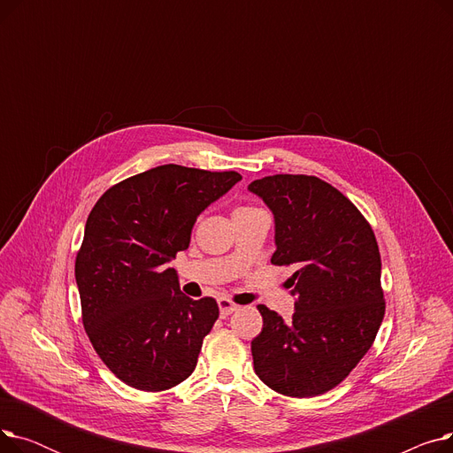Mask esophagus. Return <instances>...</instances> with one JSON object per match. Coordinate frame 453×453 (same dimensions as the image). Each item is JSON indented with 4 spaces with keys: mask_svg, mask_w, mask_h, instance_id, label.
Returning a JSON list of instances; mask_svg holds the SVG:
<instances>
[{
    "mask_svg": "<svg viewBox=\"0 0 453 453\" xmlns=\"http://www.w3.org/2000/svg\"><path fill=\"white\" fill-rule=\"evenodd\" d=\"M219 308H220V316H222V318H227V316H231L233 312L239 311V304H234V303L229 301V299H219Z\"/></svg>",
    "mask_w": 453,
    "mask_h": 453,
    "instance_id": "34e87169",
    "label": "esophagus"
}]
</instances>
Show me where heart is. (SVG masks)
I'll use <instances>...</instances> for the list:
<instances>
[{
  "mask_svg": "<svg viewBox=\"0 0 453 453\" xmlns=\"http://www.w3.org/2000/svg\"><path fill=\"white\" fill-rule=\"evenodd\" d=\"M248 209H251V207H241V209H236V211H248ZM236 211H234V212H236Z\"/></svg>",
  "mask_w": 453,
  "mask_h": 453,
  "instance_id": "heart-1",
  "label": "heart"
}]
</instances>
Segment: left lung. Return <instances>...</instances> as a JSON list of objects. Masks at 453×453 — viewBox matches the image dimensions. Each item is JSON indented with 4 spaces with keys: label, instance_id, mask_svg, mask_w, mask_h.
Returning a JSON list of instances; mask_svg holds the SVG:
<instances>
[{
    "label": "left lung",
    "instance_id": "8db88e82",
    "mask_svg": "<svg viewBox=\"0 0 453 453\" xmlns=\"http://www.w3.org/2000/svg\"><path fill=\"white\" fill-rule=\"evenodd\" d=\"M248 188L275 217L272 265L296 268L287 280L296 297L290 321L257 306L263 330L251 342L255 372L280 395H323L358 365L382 325L376 236L358 207L316 176L275 174Z\"/></svg>",
    "mask_w": 453,
    "mask_h": 453
}]
</instances>
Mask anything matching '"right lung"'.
<instances>
[{
  "label": "right lung",
  "instance_id": "obj_1",
  "mask_svg": "<svg viewBox=\"0 0 453 453\" xmlns=\"http://www.w3.org/2000/svg\"><path fill=\"white\" fill-rule=\"evenodd\" d=\"M241 180L161 165L115 183L93 205L75 260L82 323L127 386L157 393L195 371L219 304L183 296L169 263L188 248L198 214Z\"/></svg>",
  "mask_w": 453,
  "mask_h": 453
}]
</instances>
